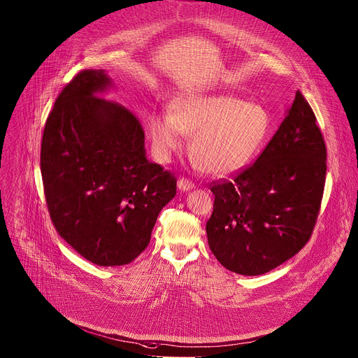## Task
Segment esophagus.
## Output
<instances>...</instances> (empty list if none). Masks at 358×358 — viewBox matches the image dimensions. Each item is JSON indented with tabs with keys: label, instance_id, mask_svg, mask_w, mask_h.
Wrapping results in <instances>:
<instances>
[{
	"label": "esophagus",
	"instance_id": "34e87169",
	"mask_svg": "<svg viewBox=\"0 0 358 358\" xmlns=\"http://www.w3.org/2000/svg\"><path fill=\"white\" fill-rule=\"evenodd\" d=\"M177 187H178L180 192H189V189L194 188V182H193L192 180L181 177V178L177 181Z\"/></svg>",
	"mask_w": 358,
	"mask_h": 358
}]
</instances>
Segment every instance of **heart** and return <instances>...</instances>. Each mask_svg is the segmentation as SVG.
Listing matches in <instances>:
<instances>
[{
  "instance_id": "heart-1",
  "label": "heart",
  "mask_w": 358,
  "mask_h": 358,
  "mask_svg": "<svg viewBox=\"0 0 358 358\" xmlns=\"http://www.w3.org/2000/svg\"><path fill=\"white\" fill-rule=\"evenodd\" d=\"M269 131V115L257 103L231 94H184L170 112L150 119L152 148L158 159L170 161L192 138L193 158L211 176L242 169L256 154Z\"/></svg>"
}]
</instances>
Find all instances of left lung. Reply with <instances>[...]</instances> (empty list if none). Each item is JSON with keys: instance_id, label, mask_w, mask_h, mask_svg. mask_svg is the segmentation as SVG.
I'll list each match as a JSON object with an SVG mask.
<instances>
[{"instance_id": "1", "label": "left lung", "mask_w": 358, "mask_h": 358, "mask_svg": "<svg viewBox=\"0 0 358 358\" xmlns=\"http://www.w3.org/2000/svg\"><path fill=\"white\" fill-rule=\"evenodd\" d=\"M317 117L298 90L269 144L231 181L214 182L208 246L239 275H264L295 256L314 230L327 173Z\"/></svg>"}]
</instances>
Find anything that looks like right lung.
<instances>
[{
  "label": "right lung",
  "mask_w": 358,
  "mask_h": 358,
  "mask_svg": "<svg viewBox=\"0 0 358 358\" xmlns=\"http://www.w3.org/2000/svg\"><path fill=\"white\" fill-rule=\"evenodd\" d=\"M105 70H83L59 94L41 141V177L52 222L79 255L121 266L150 243L177 180L145 154L135 115L101 94Z\"/></svg>",
  "instance_id": "add662e5"
}]
</instances>
